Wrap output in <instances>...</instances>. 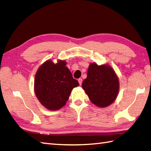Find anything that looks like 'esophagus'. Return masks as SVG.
<instances>
[{"instance_id": "obj_1", "label": "esophagus", "mask_w": 151, "mask_h": 151, "mask_svg": "<svg viewBox=\"0 0 151 151\" xmlns=\"http://www.w3.org/2000/svg\"><path fill=\"white\" fill-rule=\"evenodd\" d=\"M78 81L79 84H80V85H82V78H79V79L78 80Z\"/></svg>"}]
</instances>
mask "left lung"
Listing matches in <instances>:
<instances>
[{
    "label": "left lung",
    "instance_id": "8db88e82",
    "mask_svg": "<svg viewBox=\"0 0 151 151\" xmlns=\"http://www.w3.org/2000/svg\"><path fill=\"white\" fill-rule=\"evenodd\" d=\"M82 88L93 103L100 108L107 107L116 99L119 82L114 70L108 65L91 63L87 78L82 82Z\"/></svg>",
    "mask_w": 151,
    "mask_h": 151
}]
</instances>
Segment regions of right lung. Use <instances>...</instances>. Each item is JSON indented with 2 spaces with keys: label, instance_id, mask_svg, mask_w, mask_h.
I'll return each mask as SVG.
<instances>
[{
  "label": "right lung",
  "instance_id": "add662e5",
  "mask_svg": "<svg viewBox=\"0 0 151 151\" xmlns=\"http://www.w3.org/2000/svg\"><path fill=\"white\" fill-rule=\"evenodd\" d=\"M66 63L64 60H58L56 64L47 60L35 76V94L41 104L49 110H58L65 106L72 89L79 86Z\"/></svg>",
  "mask_w": 151,
  "mask_h": 151
}]
</instances>
